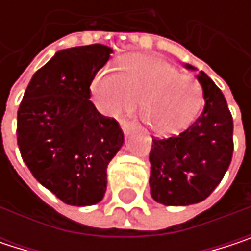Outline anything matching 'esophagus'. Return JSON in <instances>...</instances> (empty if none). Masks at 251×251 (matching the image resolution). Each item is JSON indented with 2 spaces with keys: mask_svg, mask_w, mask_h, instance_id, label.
I'll return each instance as SVG.
<instances>
[{
  "mask_svg": "<svg viewBox=\"0 0 251 251\" xmlns=\"http://www.w3.org/2000/svg\"><path fill=\"white\" fill-rule=\"evenodd\" d=\"M121 127H122L124 133H125V135H127V133L130 132V129H132V125H130L129 122H125V121H122V122H121Z\"/></svg>",
  "mask_w": 251,
  "mask_h": 251,
  "instance_id": "34e87169",
  "label": "esophagus"
}]
</instances>
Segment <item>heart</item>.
<instances>
[{
  "instance_id": "b5f03b06",
  "label": "heart",
  "mask_w": 251,
  "mask_h": 251,
  "mask_svg": "<svg viewBox=\"0 0 251 251\" xmlns=\"http://www.w3.org/2000/svg\"><path fill=\"white\" fill-rule=\"evenodd\" d=\"M125 73L103 65L91 79V99L100 113L118 118L139 100V110L157 135H173L190 125L202 106L201 85L181 75L167 61L151 55H130Z\"/></svg>"
}]
</instances>
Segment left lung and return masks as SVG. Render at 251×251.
I'll return each instance as SVG.
<instances>
[{
  "label": "left lung",
  "instance_id": "obj_1",
  "mask_svg": "<svg viewBox=\"0 0 251 251\" xmlns=\"http://www.w3.org/2000/svg\"><path fill=\"white\" fill-rule=\"evenodd\" d=\"M184 68L196 71L189 64ZM196 79L205 100L199 118L176 136L152 139L150 189L152 199L166 206L205 201L223 180L232 157V118L226 97L203 71Z\"/></svg>",
  "mask_w": 251,
  "mask_h": 251
}]
</instances>
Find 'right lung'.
<instances>
[{
    "label": "right lung",
    "mask_w": 251,
    "mask_h": 251,
    "mask_svg": "<svg viewBox=\"0 0 251 251\" xmlns=\"http://www.w3.org/2000/svg\"><path fill=\"white\" fill-rule=\"evenodd\" d=\"M113 52L106 45L58 50L31 76L17 113V144L34 178L64 203H99L107 166L124 145L115 119L90 99L94 74Z\"/></svg>",
    "instance_id": "right-lung-1"
}]
</instances>
